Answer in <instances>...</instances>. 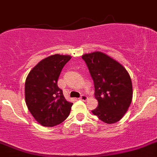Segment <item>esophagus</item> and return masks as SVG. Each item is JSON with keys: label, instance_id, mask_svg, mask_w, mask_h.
<instances>
[{"label": "esophagus", "instance_id": "34e87169", "mask_svg": "<svg viewBox=\"0 0 157 157\" xmlns=\"http://www.w3.org/2000/svg\"><path fill=\"white\" fill-rule=\"evenodd\" d=\"M79 99L82 100V101H86V100L87 99V97L85 95V94H82L80 98H79Z\"/></svg>", "mask_w": 157, "mask_h": 157}]
</instances>
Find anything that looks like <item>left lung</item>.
<instances>
[{
    "mask_svg": "<svg viewBox=\"0 0 157 157\" xmlns=\"http://www.w3.org/2000/svg\"><path fill=\"white\" fill-rule=\"evenodd\" d=\"M94 86L98 105L92 110L100 121L106 124L119 121L128 111L132 100V83L124 66L102 52L82 56Z\"/></svg>",
    "mask_w": 157,
    "mask_h": 157,
    "instance_id": "left-lung-1",
    "label": "left lung"
}]
</instances>
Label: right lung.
<instances>
[{
  "mask_svg": "<svg viewBox=\"0 0 157 157\" xmlns=\"http://www.w3.org/2000/svg\"><path fill=\"white\" fill-rule=\"evenodd\" d=\"M71 56L53 55L45 58L29 73L25 83L28 109L42 126L54 127L68 117L73 103L64 98L58 79Z\"/></svg>",
  "mask_w": 157,
  "mask_h": 157,
  "instance_id": "right-lung-1",
  "label": "right lung"
}]
</instances>
